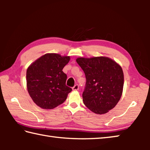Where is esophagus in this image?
Wrapping results in <instances>:
<instances>
[{"mask_svg": "<svg viewBox=\"0 0 150 150\" xmlns=\"http://www.w3.org/2000/svg\"><path fill=\"white\" fill-rule=\"evenodd\" d=\"M79 85H75L74 87L72 88V89L73 91H78L79 90Z\"/></svg>", "mask_w": 150, "mask_h": 150, "instance_id": "1", "label": "esophagus"}]
</instances>
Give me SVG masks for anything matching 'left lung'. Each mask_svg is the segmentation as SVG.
<instances>
[{
  "label": "left lung",
  "instance_id": "8db88e82",
  "mask_svg": "<svg viewBox=\"0 0 150 150\" xmlns=\"http://www.w3.org/2000/svg\"><path fill=\"white\" fill-rule=\"evenodd\" d=\"M76 62L85 75L83 93L85 105L98 115L108 112L116 105L122 93L124 74L121 67L106 57H79Z\"/></svg>",
  "mask_w": 150,
  "mask_h": 150
}]
</instances>
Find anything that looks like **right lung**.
<instances>
[{"label": "right lung", "mask_w": 150, "mask_h": 150, "mask_svg": "<svg viewBox=\"0 0 150 150\" xmlns=\"http://www.w3.org/2000/svg\"><path fill=\"white\" fill-rule=\"evenodd\" d=\"M69 56L47 54L29 66L26 71L27 88L36 105L52 109L62 104L72 91L65 85L67 75L63 69L69 62Z\"/></svg>", "instance_id": "obj_1"}]
</instances>
